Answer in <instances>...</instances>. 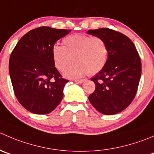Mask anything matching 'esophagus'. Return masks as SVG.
Returning a JSON list of instances; mask_svg holds the SVG:
<instances>
[{
  "instance_id": "obj_1",
  "label": "esophagus",
  "mask_w": 154,
  "mask_h": 154,
  "mask_svg": "<svg viewBox=\"0 0 154 154\" xmlns=\"http://www.w3.org/2000/svg\"><path fill=\"white\" fill-rule=\"evenodd\" d=\"M85 80H83V79H82V80H74V82L77 83H84Z\"/></svg>"
}]
</instances>
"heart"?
I'll list each match as a JSON object with an SVG mask.
<instances>
[{
  "label": "heart",
  "mask_w": 154,
  "mask_h": 154,
  "mask_svg": "<svg viewBox=\"0 0 154 154\" xmlns=\"http://www.w3.org/2000/svg\"><path fill=\"white\" fill-rule=\"evenodd\" d=\"M63 46L53 47V59L56 68L65 72L68 78H77L85 74H98L106 65L108 59L109 49L106 41L101 37L73 34L62 41Z\"/></svg>",
  "instance_id": "heart-1"
}]
</instances>
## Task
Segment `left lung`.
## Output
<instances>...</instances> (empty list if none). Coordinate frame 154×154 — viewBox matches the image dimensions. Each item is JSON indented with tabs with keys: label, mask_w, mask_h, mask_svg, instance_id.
I'll return each instance as SVG.
<instances>
[{
	"label": "left lung",
	"mask_w": 154,
	"mask_h": 154,
	"mask_svg": "<svg viewBox=\"0 0 154 154\" xmlns=\"http://www.w3.org/2000/svg\"><path fill=\"white\" fill-rule=\"evenodd\" d=\"M87 33L101 37L109 49L106 65L91 78L95 89L89 100L100 113L116 114L126 109L136 95L141 74L140 56L132 41L122 33L107 28Z\"/></svg>",
	"instance_id": "8db88e82"
}]
</instances>
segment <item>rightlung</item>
Returning <instances> with one entry per match:
<instances>
[{
  "label": "right lung",
  "instance_id": "1",
  "mask_svg": "<svg viewBox=\"0 0 154 154\" xmlns=\"http://www.w3.org/2000/svg\"><path fill=\"white\" fill-rule=\"evenodd\" d=\"M71 30L43 26L28 31L13 49L9 71L15 95L28 111L47 114L63 98L68 80L55 67L53 47Z\"/></svg>",
  "mask_w": 154,
  "mask_h": 154
}]
</instances>
